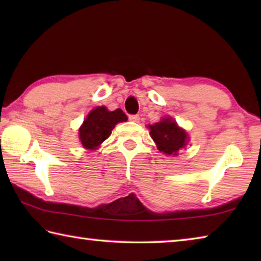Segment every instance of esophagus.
I'll return each mask as SVG.
<instances>
[{
  "instance_id": "esophagus-1",
  "label": "esophagus",
  "mask_w": 261,
  "mask_h": 261,
  "mask_svg": "<svg viewBox=\"0 0 261 261\" xmlns=\"http://www.w3.org/2000/svg\"><path fill=\"white\" fill-rule=\"evenodd\" d=\"M129 120L132 122H139L140 117L139 115H129Z\"/></svg>"
}]
</instances>
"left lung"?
<instances>
[{"label": "left lung", "instance_id": "8db88e82", "mask_svg": "<svg viewBox=\"0 0 261 261\" xmlns=\"http://www.w3.org/2000/svg\"><path fill=\"white\" fill-rule=\"evenodd\" d=\"M149 135L158 149L167 155H177L180 148L187 146L189 137L187 131L177 125L171 117H163L160 122L148 125Z\"/></svg>", "mask_w": 261, "mask_h": 261}]
</instances>
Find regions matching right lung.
Wrapping results in <instances>:
<instances>
[{"label":"right lung","mask_w":261,"mask_h":261,"mask_svg":"<svg viewBox=\"0 0 261 261\" xmlns=\"http://www.w3.org/2000/svg\"><path fill=\"white\" fill-rule=\"evenodd\" d=\"M126 120V115L122 109L109 112L105 106L94 108L79 127V139L84 148H99L100 145L112 135L115 125Z\"/></svg>","instance_id":"add662e5"}]
</instances>
